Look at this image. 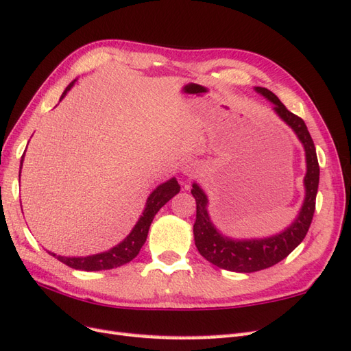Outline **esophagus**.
<instances>
[{
	"label": "esophagus",
	"instance_id": "34e87169",
	"mask_svg": "<svg viewBox=\"0 0 351 351\" xmlns=\"http://www.w3.org/2000/svg\"><path fill=\"white\" fill-rule=\"evenodd\" d=\"M181 172L188 178H193L200 172V165L194 160H186L181 166Z\"/></svg>",
	"mask_w": 351,
	"mask_h": 351
}]
</instances>
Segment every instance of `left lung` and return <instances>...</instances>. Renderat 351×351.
Returning <instances> with one entry per match:
<instances>
[{"label": "left lung", "mask_w": 351, "mask_h": 351, "mask_svg": "<svg viewBox=\"0 0 351 351\" xmlns=\"http://www.w3.org/2000/svg\"><path fill=\"white\" fill-rule=\"evenodd\" d=\"M255 92L271 102L276 115L285 121L296 134L305 151L307 172L304 176L305 195L300 213L289 227L274 236L264 239H232L223 236L215 227L208 212V195L199 184H193L191 194L197 203V215L194 222V241L200 255L210 264L236 273H254L273 267L289 255L304 240L316 209V195L319 188V161L316 148L304 120L286 110L273 92L265 87H255Z\"/></svg>", "instance_id": "obj_1"}]
</instances>
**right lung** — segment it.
<instances>
[{
    "label": "right lung",
    "instance_id": "obj_1",
    "mask_svg": "<svg viewBox=\"0 0 351 351\" xmlns=\"http://www.w3.org/2000/svg\"><path fill=\"white\" fill-rule=\"evenodd\" d=\"M75 82L77 80L69 83V86L65 88V92L62 93L60 101L66 96L69 90L73 88ZM23 157H25V152L21 160V169L23 165ZM179 190H181V186H179L176 178H172L169 179V181L160 184L156 190L149 194L145 203V209H143L138 222L134 223V227L129 232V236L123 241H120L119 245L111 247L110 250H105V252L88 255V256H62L53 252H49V254L51 256L58 258L59 261L64 263L65 265L75 269H82V271H102V269H111V268H117L128 264L139 254L141 247L143 246V243H145L148 230L151 227L152 219L156 217V213L163 208V206L172 199L173 195H176Z\"/></svg>",
    "mask_w": 351,
    "mask_h": 351
}]
</instances>
